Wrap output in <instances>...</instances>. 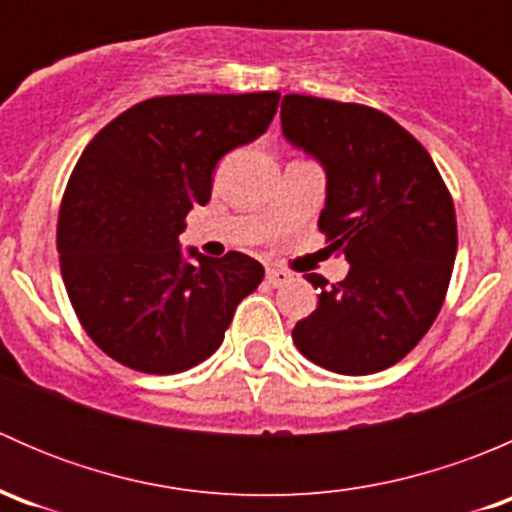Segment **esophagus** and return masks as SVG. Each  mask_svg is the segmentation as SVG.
I'll list each match as a JSON object with an SVG mask.
<instances>
[{
    "label": "esophagus",
    "mask_w": 512,
    "mask_h": 512,
    "mask_svg": "<svg viewBox=\"0 0 512 512\" xmlns=\"http://www.w3.org/2000/svg\"><path fill=\"white\" fill-rule=\"evenodd\" d=\"M292 280V275H289L287 270H282V267H267V282H270L272 287H280V285H285V282H289Z\"/></svg>",
    "instance_id": "obj_1"
}]
</instances>
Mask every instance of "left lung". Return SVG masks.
<instances>
[{
	"mask_svg": "<svg viewBox=\"0 0 512 512\" xmlns=\"http://www.w3.org/2000/svg\"><path fill=\"white\" fill-rule=\"evenodd\" d=\"M282 136L327 175L319 230L349 275H307L319 304L292 329L297 349L329 371L364 376L404 359L441 312L458 232L456 210L426 148L391 116L359 103L289 94Z\"/></svg>",
	"mask_w": 512,
	"mask_h": 512,
	"instance_id": "8db88e82",
	"label": "left lung"
}]
</instances>
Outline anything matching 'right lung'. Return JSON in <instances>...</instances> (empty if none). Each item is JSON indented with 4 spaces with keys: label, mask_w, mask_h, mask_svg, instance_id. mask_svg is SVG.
I'll return each instance as SVG.
<instances>
[{
    "label": "right lung",
    "mask_w": 512,
    "mask_h": 512,
    "mask_svg": "<svg viewBox=\"0 0 512 512\" xmlns=\"http://www.w3.org/2000/svg\"><path fill=\"white\" fill-rule=\"evenodd\" d=\"M277 103V91L148 98L81 153L56 245L76 317L111 359L178 374L223 344L265 267L242 252H183L178 235L193 205L210 200L218 160L260 138Z\"/></svg>",
    "instance_id": "add662e5"
}]
</instances>
